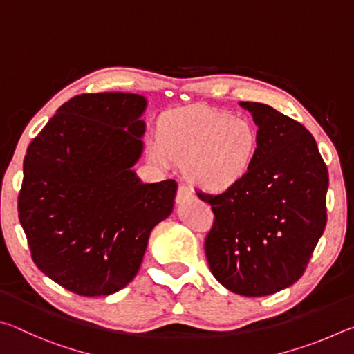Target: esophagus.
I'll return each instance as SVG.
<instances>
[{
    "instance_id": "34e87169",
    "label": "esophagus",
    "mask_w": 354,
    "mask_h": 354,
    "mask_svg": "<svg viewBox=\"0 0 354 354\" xmlns=\"http://www.w3.org/2000/svg\"><path fill=\"white\" fill-rule=\"evenodd\" d=\"M194 192H192L189 187H185V185H179L178 189V194H176V203L178 205H183L190 198H194Z\"/></svg>"
}]
</instances>
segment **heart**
<instances>
[{
	"instance_id": "obj_1",
	"label": "heart",
	"mask_w": 354,
	"mask_h": 354,
	"mask_svg": "<svg viewBox=\"0 0 354 354\" xmlns=\"http://www.w3.org/2000/svg\"><path fill=\"white\" fill-rule=\"evenodd\" d=\"M261 134L248 118L231 112L194 107L164 118L160 136L148 142L156 165L171 169L187 162L192 184L207 194H226L247 181L259 160Z\"/></svg>"
}]
</instances>
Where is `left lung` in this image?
I'll return each instance as SVG.
<instances>
[{
	"label": "left lung",
	"instance_id": "8db88e82",
	"mask_svg": "<svg viewBox=\"0 0 354 354\" xmlns=\"http://www.w3.org/2000/svg\"><path fill=\"white\" fill-rule=\"evenodd\" d=\"M239 106L259 129V160L237 189L196 194L215 215L205 243L215 279L239 295L266 297L306 270L326 226L328 169L301 123L262 103Z\"/></svg>",
	"mask_w": 354,
	"mask_h": 354
}]
</instances>
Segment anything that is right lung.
Wrapping results in <instances>:
<instances>
[{"mask_svg": "<svg viewBox=\"0 0 354 354\" xmlns=\"http://www.w3.org/2000/svg\"><path fill=\"white\" fill-rule=\"evenodd\" d=\"M148 101L77 95L29 143L19 218L35 266L82 297L111 295L139 272L153 227L173 212V179L142 183Z\"/></svg>", "mask_w": 354, "mask_h": 354, "instance_id": "1", "label": "right lung"}]
</instances>
